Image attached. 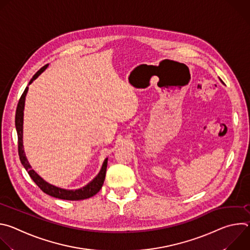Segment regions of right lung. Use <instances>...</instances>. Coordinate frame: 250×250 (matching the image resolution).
Returning <instances> with one entry per match:
<instances>
[{
    "mask_svg": "<svg viewBox=\"0 0 250 250\" xmlns=\"http://www.w3.org/2000/svg\"><path fill=\"white\" fill-rule=\"evenodd\" d=\"M47 66H48V64H46L42 68H41L38 71V72L33 75L31 80L29 81L28 85L31 84L35 79H37L43 72V71L47 68ZM27 91H28V86L23 91V93H22V95H21V97L19 101V104H18V106H17V111H16V129H17V133H18L19 155H20V159H21V162L22 166L27 171L28 175L30 176V178L33 180V182L37 184L45 194H47L51 197L62 199V200H69V201H79V200H85V199L93 197L94 195H96L101 190V188L104 184V177H105V171H106V165H108V158H105L104 160L100 172L98 173V175L94 178V179L90 183H88L86 186H84L80 189H76V190L62 189V188L56 187L52 184H49L44 179H42V178L31 168V166H30V164L27 161V158L25 156L24 149H23V142H22L23 111H24V102H25V97H26Z\"/></svg>",
    "mask_w": 250,
    "mask_h": 250,
    "instance_id": "add662e5",
    "label": "right lung"
}]
</instances>
